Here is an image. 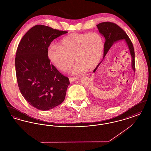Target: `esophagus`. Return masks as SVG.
Here are the masks:
<instances>
[{
	"instance_id": "obj_1",
	"label": "esophagus",
	"mask_w": 151,
	"mask_h": 151,
	"mask_svg": "<svg viewBox=\"0 0 151 151\" xmlns=\"http://www.w3.org/2000/svg\"><path fill=\"white\" fill-rule=\"evenodd\" d=\"M78 79L77 77H70L69 79H70V82H72V81H75V80H77V79Z\"/></svg>"
}]
</instances>
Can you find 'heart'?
Segmentation results:
<instances>
[{"label":"heart","instance_id":"1","mask_svg":"<svg viewBox=\"0 0 151 151\" xmlns=\"http://www.w3.org/2000/svg\"><path fill=\"white\" fill-rule=\"evenodd\" d=\"M104 39L100 33L91 32L72 33L63 38L60 45L52 43L47 54L51 62L58 70L65 72L75 63L73 71L79 74L97 67L102 57Z\"/></svg>","mask_w":151,"mask_h":151}]
</instances>
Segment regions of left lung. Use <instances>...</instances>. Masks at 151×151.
<instances>
[{"label": "left lung", "instance_id": "obj_1", "mask_svg": "<svg viewBox=\"0 0 151 151\" xmlns=\"http://www.w3.org/2000/svg\"><path fill=\"white\" fill-rule=\"evenodd\" d=\"M97 27L99 29V32L105 38L103 59L107 54L108 51L109 50L114 43L120 40H124L125 42L127 44L132 57V68L134 71L135 72L134 49L132 43L126 33L118 25L111 22H101L97 25ZM102 60L94 70V73L96 72V71L97 70L99 66L101 63Z\"/></svg>", "mask_w": 151, "mask_h": 151}]
</instances>
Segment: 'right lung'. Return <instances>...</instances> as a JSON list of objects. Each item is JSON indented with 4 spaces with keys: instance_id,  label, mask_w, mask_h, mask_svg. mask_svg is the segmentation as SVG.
Masks as SVG:
<instances>
[{
    "instance_id": "1",
    "label": "right lung",
    "mask_w": 151,
    "mask_h": 151,
    "mask_svg": "<svg viewBox=\"0 0 151 151\" xmlns=\"http://www.w3.org/2000/svg\"><path fill=\"white\" fill-rule=\"evenodd\" d=\"M68 32L37 25L22 38L15 58L18 86L29 105L48 110L65 100L69 79L51 64L47 50L51 42Z\"/></svg>"
}]
</instances>
